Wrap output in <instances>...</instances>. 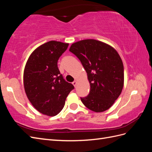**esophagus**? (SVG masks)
Here are the masks:
<instances>
[{
  "mask_svg": "<svg viewBox=\"0 0 152 152\" xmlns=\"http://www.w3.org/2000/svg\"><path fill=\"white\" fill-rule=\"evenodd\" d=\"M72 84L73 85V86H74V87H75L76 86H77V81H73V82H72Z\"/></svg>",
  "mask_w": 152,
  "mask_h": 152,
  "instance_id": "obj_1",
  "label": "esophagus"
}]
</instances>
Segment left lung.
<instances>
[{"instance_id": "left-lung-1", "label": "left lung", "mask_w": 152, "mask_h": 152, "mask_svg": "<svg viewBox=\"0 0 152 152\" xmlns=\"http://www.w3.org/2000/svg\"><path fill=\"white\" fill-rule=\"evenodd\" d=\"M69 50L80 59L90 84L89 95L80 98L82 103L95 112L107 110L124 86V65L118 53L111 45L94 39L78 41Z\"/></svg>"}]
</instances>
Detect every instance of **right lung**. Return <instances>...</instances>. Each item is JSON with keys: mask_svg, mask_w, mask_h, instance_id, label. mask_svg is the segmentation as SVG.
Here are the masks:
<instances>
[{"mask_svg": "<svg viewBox=\"0 0 152 152\" xmlns=\"http://www.w3.org/2000/svg\"><path fill=\"white\" fill-rule=\"evenodd\" d=\"M69 44L51 40L31 53L23 73L27 98L40 113L53 117L64 107L66 98L74 88L63 79L58 68L59 58Z\"/></svg>", "mask_w": 152, "mask_h": 152, "instance_id": "add662e5", "label": "right lung"}]
</instances>
